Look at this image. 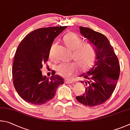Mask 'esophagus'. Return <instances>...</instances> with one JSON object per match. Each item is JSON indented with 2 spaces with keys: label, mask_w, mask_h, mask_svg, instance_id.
<instances>
[{
  "label": "esophagus",
  "mask_w": 130,
  "mask_h": 130,
  "mask_svg": "<svg viewBox=\"0 0 130 130\" xmlns=\"http://www.w3.org/2000/svg\"><path fill=\"white\" fill-rule=\"evenodd\" d=\"M74 80H70V79H66L65 80V83L66 84H70V83H74Z\"/></svg>",
  "instance_id": "34e87169"
}]
</instances>
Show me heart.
Here are the masks:
<instances>
[{"label":"heart","mask_w":130,"mask_h":130,"mask_svg":"<svg viewBox=\"0 0 130 130\" xmlns=\"http://www.w3.org/2000/svg\"><path fill=\"white\" fill-rule=\"evenodd\" d=\"M66 46L72 50V58L76 62L63 63L57 67V72L59 75L69 78L77 71L79 66L82 71H86L92 66L96 57V48L91 43L83 42V40L74 32L66 34L63 38ZM56 43L51 45L49 51V56L54 59V49ZM77 64H76V63Z\"/></svg>","instance_id":"1"}]
</instances>
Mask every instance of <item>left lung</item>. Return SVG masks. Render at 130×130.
Here are the masks:
<instances>
[{
  "label": "left lung",
  "instance_id": "left-lung-1",
  "mask_svg": "<svg viewBox=\"0 0 130 130\" xmlns=\"http://www.w3.org/2000/svg\"><path fill=\"white\" fill-rule=\"evenodd\" d=\"M81 34L96 47V61L90 71L80 75L86 92L77 96L79 103L95 107L105 103L114 91L120 75V64L106 36L88 27H79Z\"/></svg>",
  "mask_w": 130,
  "mask_h": 130
}]
</instances>
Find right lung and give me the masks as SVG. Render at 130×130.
<instances>
[{"label": "right lung", "instance_id": "obj_1", "mask_svg": "<svg viewBox=\"0 0 130 130\" xmlns=\"http://www.w3.org/2000/svg\"><path fill=\"white\" fill-rule=\"evenodd\" d=\"M67 26L50 27L35 29L25 36L16 51L12 65L13 83L22 98L35 105L46 103L54 98L61 76L52 72L48 78L42 75L41 69L49 58L54 39Z\"/></svg>", "mask_w": 130, "mask_h": 130}]
</instances>
